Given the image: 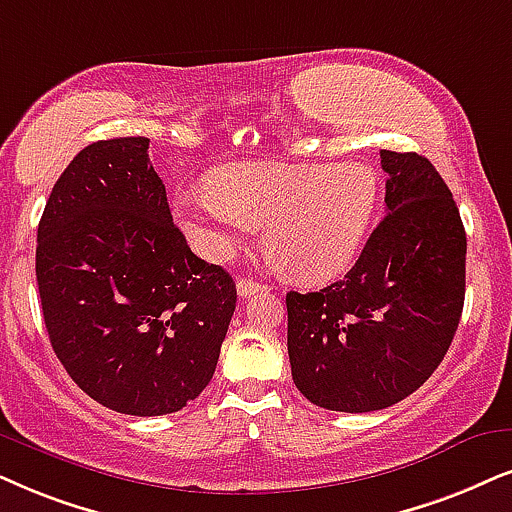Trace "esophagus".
I'll list each match as a JSON object with an SVG mask.
<instances>
[{"label": "esophagus", "mask_w": 512, "mask_h": 512, "mask_svg": "<svg viewBox=\"0 0 512 512\" xmlns=\"http://www.w3.org/2000/svg\"><path fill=\"white\" fill-rule=\"evenodd\" d=\"M238 295L241 297H250L255 293H262V290H267V286H262V283L252 281V278H238Z\"/></svg>", "instance_id": "1"}]
</instances>
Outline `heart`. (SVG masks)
Returning <instances> with one entry per match:
<instances>
[{"instance_id":"heart-1","label":"heart","mask_w":512,"mask_h":512,"mask_svg":"<svg viewBox=\"0 0 512 512\" xmlns=\"http://www.w3.org/2000/svg\"><path fill=\"white\" fill-rule=\"evenodd\" d=\"M378 200L380 179L364 163H238L212 172L208 189L181 191L174 215L212 260H226L264 224L278 267L304 283H323L359 255Z\"/></svg>"}]
</instances>
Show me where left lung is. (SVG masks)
<instances>
[{
    "label": "left lung",
    "instance_id": "left-lung-1",
    "mask_svg": "<svg viewBox=\"0 0 512 512\" xmlns=\"http://www.w3.org/2000/svg\"><path fill=\"white\" fill-rule=\"evenodd\" d=\"M387 215L357 264L319 293L286 295L288 357L328 411L397 404L442 364L465 300V229L449 186L418 153L380 151Z\"/></svg>",
    "mask_w": 512,
    "mask_h": 512
}]
</instances>
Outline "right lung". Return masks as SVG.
Listing matches in <instances>:
<instances>
[{"instance_id": "obj_1", "label": "right lung", "mask_w": 512, "mask_h": 512, "mask_svg": "<svg viewBox=\"0 0 512 512\" xmlns=\"http://www.w3.org/2000/svg\"><path fill=\"white\" fill-rule=\"evenodd\" d=\"M35 271L51 347L94 401L165 416L208 387L236 283L174 226L146 137L75 155L37 226Z\"/></svg>"}]
</instances>
